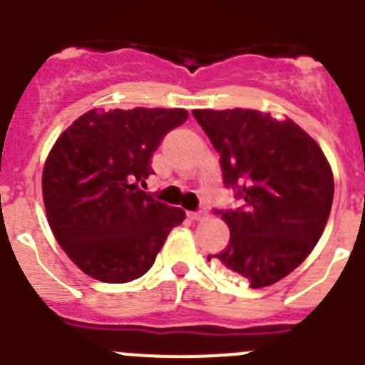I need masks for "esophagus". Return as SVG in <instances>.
Masks as SVG:
<instances>
[{
	"label": "esophagus",
	"mask_w": 365,
	"mask_h": 365,
	"mask_svg": "<svg viewBox=\"0 0 365 365\" xmlns=\"http://www.w3.org/2000/svg\"><path fill=\"white\" fill-rule=\"evenodd\" d=\"M205 216H207L205 209H198V210H192V212H189L190 220H202V217H205Z\"/></svg>",
	"instance_id": "obj_1"
}]
</instances>
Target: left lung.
Segmentation results:
<instances>
[{
  "mask_svg": "<svg viewBox=\"0 0 365 365\" xmlns=\"http://www.w3.org/2000/svg\"><path fill=\"white\" fill-rule=\"evenodd\" d=\"M220 153L223 185L243 205L216 209L229 245L216 259L263 288L294 272L321 240L333 203V173L322 149L294 120L255 110H194Z\"/></svg>",
  "mask_w": 365,
  "mask_h": 365,
  "instance_id": "obj_1",
  "label": "left lung"
}]
</instances>
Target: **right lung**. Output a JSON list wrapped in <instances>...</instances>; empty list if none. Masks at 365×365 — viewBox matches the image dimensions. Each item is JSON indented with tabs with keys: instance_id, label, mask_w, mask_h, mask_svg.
Here are the masks:
<instances>
[{
	"instance_id": "obj_1",
	"label": "right lung",
	"mask_w": 365,
	"mask_h": 365,
	"mask_svg": "<svg viewBox=\"0 0 365 365\" xmlns=\"http://www.w3.org/2000/svg\"><path fill=\"white\" fill-rule=\"evenodd\" d=\"M185 110H91L57 138L43 171L50 229L68 257L102 282H129L153 267L180 207L156 202L136 183L153 175L163 136Z\"/></svg>"
}]
</instances>
